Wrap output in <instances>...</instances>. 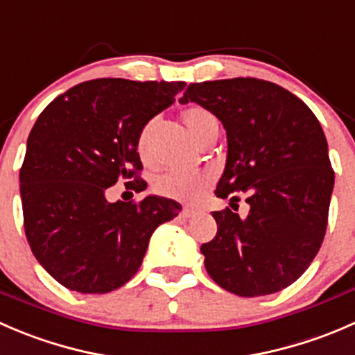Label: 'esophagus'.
Segmentation results:
<instances>
[{
  "instance_id": "34e87169",
  "label": "esophagus",
  "mask_w": 355,
  "mask_h": 355,
  "mask_svg": "<svg viewBox=\"0 0 355 355\" xmlns=\"http://www.w3.org/2000/svg\"><path fill=\"white\" fill-rule=\"evenodd\" d=\"M182 216L184 218H192L196 214V209H191V207H184V209H182Z\"/></svg>"
}]
</instances>
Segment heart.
Masks as SVG:
<instances>
[{
  "label": "heart",
  "mask_w": 355,
  "mask_h": 355,
  "mask_svg": "<svg viewBox=\"0 0 355 355\" xmlns=\"http://www.w3.org/2000/svg\"><path fill=\"white\" fill-rule=\"evenodd\" d=\"M182 121L196 142L213 128H218V120L209 110L202 106H189L182 111ZM153 125H144L137 137V153L144 161H149V141H151ZM213 171L199 170L194 173H164L155 180V192L161 198L180 200V202H194L213 184Z\"/></svg>",
  "instance_id": "heart-1"
}]
</instances>
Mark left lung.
Masks as SVG:
<instances>
[{"mask_svg":"<svg viewBox=\"0 0 355 355\" xmlns=\"http://www.w3.org/2000/svg\"><path fill=\"white\" fill-rule=\"evenodd\" d=\"M198 103L227 130V164L214 194L245 196L249 214L214 211L216 237L202 244L204 266L241 297L280 292L309 268L323 244L335 184L327 137L304 101L259 78L191 84Z\"/></svg>","mask_w":355,"mask_h":355,"instance_id":"left-lung-1","label":"left lung"}]
</instances>
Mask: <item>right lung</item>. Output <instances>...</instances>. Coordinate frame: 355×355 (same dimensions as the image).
<instances>
[{
	"instance_id": "obj_1",
	"label": "right lung",
	"mask_w": 355,
	"mask_h": 355,
	"mask_svg": "<svg viewBox=\"0 0 355 355\" xmlns=\"http://www.w3.org/2000/svg\"><path fill=\"white\" fill-rule=\"evenodd\" d=\"M184 87L96 78L68 89L39 114L20 168L24 227L35 259L63 287L120 288L141 268L153 232L182 209L159 196L110 202L106 189L125 178L144 191L137 137Z\"/></svg>"
}]
</instances>
